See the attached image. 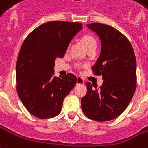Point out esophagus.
I'll use <instances>...</instances> for the list:
<instances>
[{
  "label": "esophagus",
  "instance_id": "1",
  "mask_svg": "<svg viewBox=\"0 0 148 148\" xmlns=\"http://www.w3.org/2000/svg\"><path fill=\"white\" fill-rule=\"evenodd\" d=\"M84 83H85V82H84L83 78H82L81 77H77V84H78V85H83Z\"/></svg>",
  "mask_w": 148,
  "mask_h": 148
}]
</instances>
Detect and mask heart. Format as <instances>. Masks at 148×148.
Wrapping results in <instances>:
<instances>
[{
    "label": "heart",
    "mask_w": 148,
    "mask_h": 148,
    "mask_svg": "<svg viewBox=\"0 0 148 148\" xmlns=\"http://www.w3.org/2000/svg\"><path fill=\"white\" fill-rule=\"evenodd\" d=\"M81 40H82L83 44L85 45V46L86 47V49H88V51H90V50H96V45H97V41H96V39L95 38L94 36H92L90 34H85L82 35ZM76 67L77 69L81 68L82 65L77 64V65H76Z\"/></svg>",
    "instance_id": "heart-1"
}]
</instances>
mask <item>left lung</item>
I'll return each mask as SVG.
<instances>
[{"label": "left lung", "instance_id": "obj_1", "mask_svg": "<svg viewBox=\"0 0 148 148\" xmlns=\"http://www.w3.org/2000/svg\"><path fill=\"white\" fill-rule=\"evenodd\" d=\"M88 27L99 35L101 52L92 66L94 75L103 78L101 87L86 83L87 93L82 109L87 118L107 121L119 117L131 101L136 88V61L129 39L106 24L92 23Z\"/></svg>", "mask_w": 148, "mask_h": 148}]
</instances>
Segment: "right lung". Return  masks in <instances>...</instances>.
Here are the masks:
<instances>
[{
    "mask_svg": "<svg viewBox=\"0 0 148 148\" xmlns=\"http://www.w3.org/2000/svg\"><path fill=\"white\" fill-rule=\"evenodd\" d=\"M82 26L77 22H48L29 33L22 45L16 63V90L27 110L38 119L57 116L64 98L76 85L74 74L55 77V60L64 56Z\"/></svg>",
    "mask_w": 148,
    "mask_h": 148,
    "instance_id": "right-lung-1",
    "label": "right lung"
}]
</instances>
